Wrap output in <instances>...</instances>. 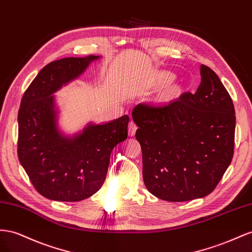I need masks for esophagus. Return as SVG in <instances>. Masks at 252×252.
Wrapping results in <instances>:
<instances>
[{
	"mask_svg": "<svg viewBox=\"0 0 252 252\" xmlns=\"http://www.w3.org/2000/svg\"><path fill=\"white\" fill-rule=\"evenodd\" d=\"M136 128H137V126H136V124L133 120H131L130 124H128V135L133 136L136 132Z\"/></svg>",
	"mask_w": 252,
	"mask_h": 252,
	"instance_id": "esophagus-1",
	"label": "esophagus"
}]
</instances>
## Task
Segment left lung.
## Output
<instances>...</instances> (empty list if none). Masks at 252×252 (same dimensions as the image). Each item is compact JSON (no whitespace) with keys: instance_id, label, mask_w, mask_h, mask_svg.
Returning <instances> with one entry per match:
<instances>
[{"instance_id":"1","label":"left lung","mask_w":252,"mask_h":252,"mask_svg":"<svg viewBox=\"0 0 252 252\" xmlns=\"http://www.w3.org/2000/svg\"><path fill=\"white\" fill-rule=\"evenodd\" d=\"M196 92L133 110L142 151V176L156 197L186 202L205 197L221 179L234 152L232 99L214 71L200 66Z\"/></svg>"}]
</instances>
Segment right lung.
I'll return each mask as SVG.
<instances>
[{
	"instance_id": "obj_1",
	"label": "right lung",
	"mask_w": 252,
	"mask_h": 252,
	"mask_svg": "<svg viewBox=\"0 0 252 252\" xmlns=\"http://www.w3.org/2000/svg\"><path fill=\"white\" fill-rule=\"evenodd\" d=\"M99 57L63 58L48 63L25 91L18 114V157L34 189L58 202H79L101 188L114 147L127 137V115L104 125H89L74 138L56 124L52 94L81 75Z\"/></svg>"
}]
</instances>
